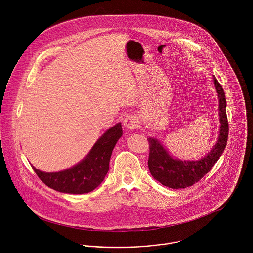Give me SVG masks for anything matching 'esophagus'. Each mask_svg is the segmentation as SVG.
Segmentation results:
<instances>
[{
	"label": "esophagus",
	"instance_id": "obj_1",
	"mask_svg": "<svg viewBox=\"0 0 253 253\" xmlns=\"http://www.w3.org/2000/svg\"><path fill=\"white\" fill-rule=\"evenodd\" d=\"M139 120L136 116L134 115H127L125 117V119L123 120V125L126 128L133 130V129H137L139 127Z\"/></svg>",
	"mask_w": 253,
	"mask_h": 253
}]
</instances>
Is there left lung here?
I'll use <instances>...</instances> for the list:
<instances>
[{"label":"left lung","mask_w":253,"mask_h":253,"mask_svg":"<svg viewBox=\"0 0 253 253\" xmlns=\"http://www.w3.org/2000/svg\"><path fill=\"white\" fill-rule=\"evenodd\" d=\"M213 81L219 100L220 128L216 143L206 156L198 161H182L173 158L157 138H147L150 148L148 159L149 170L152 176L164 186L180 189L197 183L212 169L226 148L229 132L226 97L222 85L214 76Z\"/></svg>","instance_id":"1"}]
</instances>
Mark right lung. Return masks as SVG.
<instances>
[{
  "label": "right lung",
  "mask_w": 253,
  "mask_h": 253,
  "mask_svg": "<svg viewBox=\"0 0 253 253\" xmlns=\"http://www.w3.org/2000/svg\"><path fill=\"white\" fill-rule=\"evenodd\" d=\"M123 135L121 123L106 130L89 153L72 168L58 172H44L32 166L39 178L49 188L67 194H84L93 191L104 180L109 162L117 141Z\"/></svg>",
  "instance_id": "right-lung-1"
}]
</instances>
